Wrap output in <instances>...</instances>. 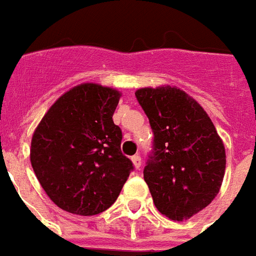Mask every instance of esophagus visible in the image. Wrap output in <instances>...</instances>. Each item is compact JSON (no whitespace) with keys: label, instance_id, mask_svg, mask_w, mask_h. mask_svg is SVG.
Instances as JSON below:
<instances>
[{"label":"esophagus","instance_id":"1","mask_svg":"<svg viewBox=\"0 0 256 256\" xmlns=\"http://www.w3.org/2000/svg\"><path fill=\"white\" fill-rule=\"evenodd\" d=\"M132 162H133L134 166H136L137 170H140V168H141V164H142V162H141V157H140V154H134V156L132 157Z\"/></svg>","mask_w":256,"mask_h":256}]
</instances>
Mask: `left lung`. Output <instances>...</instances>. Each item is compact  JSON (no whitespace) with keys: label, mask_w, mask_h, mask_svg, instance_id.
I'll list each match as a JSON object with an SVG mask.
<instances>
[{"label":"left lung","mask_w":256,"mask_h":256,"mask_svg":"<svg viewBox=\"0 0 256 256\" xmlns=\"http://www.w3.org/2000/svg\"><path fill=\"white\" fill-rule=\"evenodd\" d=\"M153 132L144 179L157 210L183 221L205 209L218 194L225 148L209 115L186 92L142 88L136 92Z\"/></svg>","instance_id":"1"}]
</instances>
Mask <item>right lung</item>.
I'll list each match as a JSON object with an SVG mask.
<instances>
[{
    "mask_svg": "<svg viewBox=\"0 0 256 256\" xmlns=\"http://www.w3.org/2000/svg\"><path fill=\"white\" fill-rule=\"evenodd\" d=\"M116 90L81 84L52 104L31 141L38 180L58 208L99 214L118 198L134 166L120 150L122 130L112 120Z\"/></svg>",
    "mask_w": 256,
    "mask_h": 256,
    "instance_id": "add662e5",
    "label": "right lung"
}]
</instances>
